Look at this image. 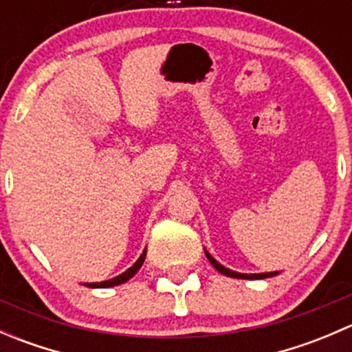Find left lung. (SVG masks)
Instances as JSON below:
<instances>
[{
  "label": "left lung",
  "instance_id": "8db88e82",
  "mask_svg": "<svg viewBox=\"0 0 352 352\" xmlns=\"http://www.w3.org/2000/svg\"><path fill=\"white\" fill-rule=\"evenodd\" d=\"M206 252V257H208V261L211 262L212 267L216 269L218 272H221V274L228 276V278H236V279H265V278H272V276H278L279 272L274 271V272H258V274H242V272H236V271H232V269L225 267V265L219 264L218 261H216L214 257H212L211 254H209L208 250L204 248Z\"/></svg>",
  "mask_w": 352,
  "mask_h": 352
}]
</instances>
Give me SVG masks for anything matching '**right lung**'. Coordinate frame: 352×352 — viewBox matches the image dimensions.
<instances>
[{"mask_svg":"<svg viewBox=\"0 0 352 352\" xmlns=\"http://www.w3.org/2000/svg\"><path fill=\"white\" fill-rule=\"evenodd\" d=\"M144 257H146V248H144L143 254L140 255V258H138V261L134 262V264L131 265L127 271H124L122 274H119V276H116V278L107 279V281H102V283H85V286H88V287H112V286L122 285V283L129 281V279L133 278V276L136 274L138 271H140L141 265H143V262H144Z\"/></svg>","mask_w":352,"mask_h":352,"instance_id":"obj_1","label":"right lung"}]
</instances>
